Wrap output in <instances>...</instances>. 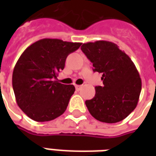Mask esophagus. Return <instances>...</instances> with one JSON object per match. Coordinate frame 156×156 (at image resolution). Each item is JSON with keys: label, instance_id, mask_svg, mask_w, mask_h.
I'll return each mask as SVG.
<instances>
[{"label": "esophagus", "instance_id": "1", "mask_svg": "<svg viewBox=\"0 0 156 156\" xmlns=\"http://www.w3.org/2000/svg\"><path fill=\"white\" fill-rule=\"evenodd\" d=\"M81 88H82V85H76V89H77L78 91H79Z\"/></svg>", "mask_w": 156, "mask_h": 156}]
</instances>
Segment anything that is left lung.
Returning <instances> with one entry per match:
<instances>
[{
  "instance_id": "8db88e82",
  "label": "left lung",
  "mask_w": 156,
  "mask_h": 156,
  "mask_svg": "<svg viewBox=\"0 0 156 156\" xmlns=\"http://www.w3.org/2000/svg\"><path fill=\"white\" fill-rule=\"evenodd\" d=\"M81 50L102 73L104 86L95 87V96L85 104L97 120L113 124L123 120L137 106L141 79L130 58L114 42L96 41L82 45Z\"/></svg>"
}]
</instances>
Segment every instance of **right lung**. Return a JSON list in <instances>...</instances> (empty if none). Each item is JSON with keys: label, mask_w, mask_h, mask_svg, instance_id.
<instances>
[{"label": "right lung", "mask_w": 156, "mask_h": 156, "mask_svg": "<svg viewBox=\"0 0 156 156\" xmlns=\"http://www.w3.org/2000/svg\"><path fill=\"white\" fill-rule=\"evenodd\" d=\"M81 44L43 38L22 52L13 70L12 87L17 105L29 118L46 122L64 113L75 88L54 79L64 68L68 55Z\"/></svg>", "instance_id": "obj_1"}]
</instances>
